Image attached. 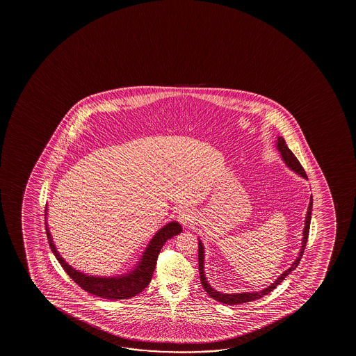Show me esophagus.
Segmentation results:
<instances>
[{
    "label": "esophagus",
    "mask_w": 356,
    "mask_h": 356,
    "mask_svg": "<svg viewBox=\"0 0 356 356\" xmlns=\"http://www.w3.org/2000/svg\"><path fill=\"white\" fill-rule=\"evenodd\" d=\"M177 219L184 226H187V225H191V222H192V215L188 211H180L177 215Z\"/></svg>",
    "instance_id": "obj_1"
}]
</instances>
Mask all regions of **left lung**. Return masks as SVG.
<instances>
[{
  "label": "left lung",
  "instance_id": "1",
  "mask_svg": "<svg viewBox=\"0 0 356 356\" xmlns=\"http://www.w3.org/2000/svg\"><path fill=\"white\" fill-rule=\"evenodd\" d=\"M276 146H277L278 152L281 153L283 161L286 163V165H287L291 170L294 171L296 174H298V175L302 176L304 179H307V172L302 169V164L299 163L296 156L293 154L292 151L288 148L287 145H286V141H284V138H283L282 136L277 137ZM312 195L310 197V203H309V208H307V218H305V226H304V231H302V236H304V237H302V248H300L298 258L293 261L291 268L286 270L284 273H281V276H278L277 280H276L275 282L271 283L268 287L264 288L263 291H258V292L232 293V294H226V293L218 292L216 289L211 287L209 283H208V281H207L204 275V247H203L202 241L198 239V264H200V283H202V286L204 288L205 292L209 294L210 298H213L215 300L222 302V304H227V305H237V304H243V302H253V300L260 299V298H263L264 296H266L268 293L273 292V289L277 287L278 284L282 282L283 280L287 277L288 275L292 273L293 270H296V268L299 265V261H300L302 254H304V249L307 247L309 229H310V221H312Z\"/></svg>",
  "mask_w": 356,
  "mask_h": 356
}]
</instances>
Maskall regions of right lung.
<instances>
[{"mask_svg":"<svg viewBox=\"0 0 356 356\" xmlns=\"http://www.w3.org/2000/svg\"><path fill=\"white\" fill-rule=\"evenodd\" d=\"M44 215H47V208ZM181 231H182L181 225L176 221H171L165 226H163L153 236L151 242L147 245L146 250L143 252L142 258L132 271L118 277H96V276L80 273L68 265V263H65V260L60 257V254L56 249L47 227V222H46V234H47L51 250L54 252V257L62 265L64 271L68 273L69 277L72 278L79 287L83 288V291L99 298L111 299V300L129 299L141 293L151 282L152 275L156 268L158 254L163 248V245L165 244L168 239L172 238L176 234H180Z\"/></svg>","mask_w":356,"mask_h":356,"instance_id":"add662e5","label":"right lung"}]
</instances>
